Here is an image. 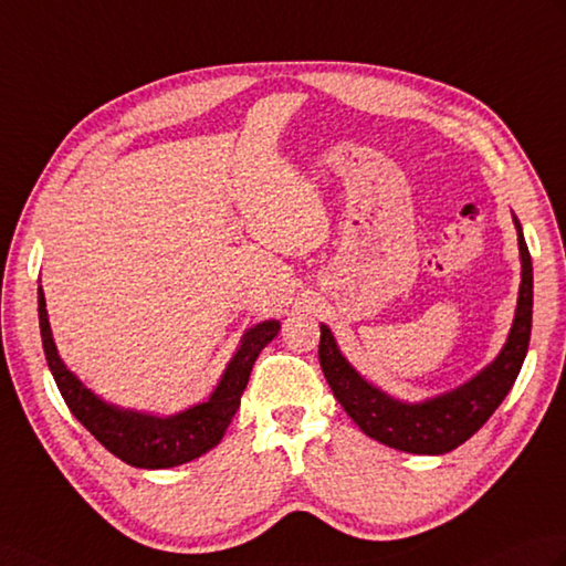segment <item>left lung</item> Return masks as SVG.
<instances>
[{"label": "left lung", "instance_id": "left-lung-1", "mask_svg": "<svg viewBox=\"0 0 566 566\" xmlns=\"http://www.w3.org/2000/svg\"><path fill=\"white\" fill-rule=\"evenodd\" d=\"M521 253V286L516 315L504 347L463 386L439 392L433 398L407 402L369 384L347 357L339 352L335 335L325 323L321 325L318 359L333 396L345 412L359 424L366 437L386 443L390 449L417 455H441L465 443L502 400L521 371L531 343L533 323V262L523 229L514 217Z\"/></svg>", "mask_w": 566, "mask_h": 566}]
</instances>
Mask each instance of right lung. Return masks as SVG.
Instances as JSON below:
<instances>
[{
  "label": "right lung",
  "instance_id": "right-lung-1",
  "mask_svg": "<svg viewBox=\"0 0 566 566\" xmlns=\"http://www.w3.org/2000/svg\"><path fill=\"white\" fill-rule=\"evenodd\" d=\"M38 321H41V337L50 374L55 378L72 415L113 455L127 465L147 470L190 463L214 449L223 431L231 424L235 410H239L258 354L280 333V321H262L248 327L239 349L233 352L231 361L223 369L217 388L209 392V398L164 417L103 400L82 378L70 371V366L60 357L55 339H52L43 286H38Z\"/></svg>",
  "mask_w": 566,
  "mask_h": 566
}]
</instances>
